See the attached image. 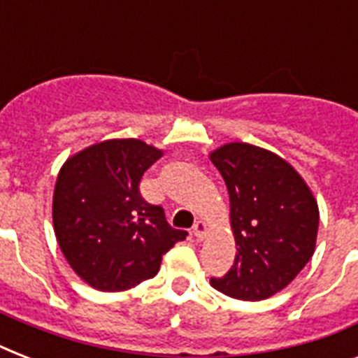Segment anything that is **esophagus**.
I'll list each match as a JSON object with an SVG mask.
<instances>
[{
    "label": "esophagus",
    "mask_w": 358,
    "mask_h": 358,
    "mask_svg": "<svg viewBox=\"0 0 358 358\" xmlns=\"http://www.w3.org/2000/svg\"><path fill=\"white\" fill-rule=\"evenodd\" d=\"M206 230H208V227L204 221H196V223L193 224V236H195L199 241H201V239H204V236H206Z\"/></svg>",
    "instance_id": "esophagus-1"
}]
</instances>
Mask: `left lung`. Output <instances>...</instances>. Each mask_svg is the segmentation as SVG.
<instances>
[{
	"mask_svg": "<svg viewBox=\"0 0 358 358\" xmlns=\"http://www.w3.org/2000/svg\"><path fill=\"white\" fill-rule=\"evenodd\" d=\"M230 199L234 266L210 284L241 301H262L284 289L316 249L320 210L297 171L275 152L227 143L210 154Z\"/></svg>",
	"mask_w": 358,
	"mask_h": 358,
	"instance_id": "obj_1",
	"label": "left lung"
}]
</instances>
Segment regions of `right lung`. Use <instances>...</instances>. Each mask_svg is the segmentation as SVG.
I'll return each mask as SVG.
<instances>
[{"instance_id": "1", "label": "right lung", "mask_w": 358, "mask_h": 358, "mask_svg": "<svg viewBox=\"0 0 358 358\" xmlns=\"http://www.w3.org/2000/svg\"><path fill=\"white\" fill-rule=\"evenodd\" d=\"M163 150L139 139H108L70 156L53 189V230L78 277L100 292H124L159 271L185 230L167 223L139 184Z\"/></svg>"}]
</instances>
